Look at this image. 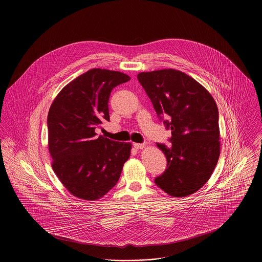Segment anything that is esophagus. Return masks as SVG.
I'll list each match as a JSON object with an SVG mask.
<instances>
[{
  "mask_svg": "<svg viewBox=\"0 0 262 262\" xmlns=\"http://www.w3.org/2000/svg\"><path fill=\"white\" fill-rule=\"evenodd\" d=\"M133 145H134V147H135L136 149H143V148L145 147V144H144V143H134Z\"/></svg>",
  "mask_w": 262,
  "mask_h": 262,
  "instance_id": "esophagus-1",
  "label": "esophagus"
}]
</instances>
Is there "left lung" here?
<instances>
[{"instance_id": "1", "label": "left lung", "mask_w": 262, "mask_h": 262, "mask_svg": "<svg viewBox=\"0 0 262 262\" xmlns=\"http://www.w3.org/2000/svg\"><path fill=\"white\" fill-rule=\"evenodd\" d=\"M138 80L166 128L171 146L157 143L167 168L155 184L174 198L198 191L211 178L220 156L219 112L212 95L195 79L180 71L140 73Z\"/></svg>"}]
</instances>
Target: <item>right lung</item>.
Masks as SVG:
<instances>
[{"label":"right lung","mask_w":262,"mask_h":262,"mask_svg":"<svg viewBox=\"0 0 262 262\" xmlns=\"http://www.w3.org/2000/svg\"><path fill=\"white\" fill-rule=\"evenodd\" d=\"M130 80L120 72L93 69L68 83L52 102L48 116L51 166L61 184L76 198L96 201L118 183L132 144L117 142L95 129L110 121L113 89Z\"/></svg>","instance_id":"obj_1"}]
</instances>
